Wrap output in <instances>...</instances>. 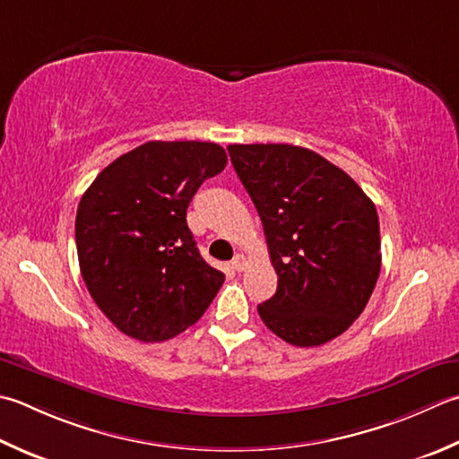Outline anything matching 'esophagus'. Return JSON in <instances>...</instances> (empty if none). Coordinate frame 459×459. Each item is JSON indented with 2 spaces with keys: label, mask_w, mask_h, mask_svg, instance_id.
<instances>
[{
  "label": "esophagus",
  "mask_w": 459,
  "mask_h": 459,
  "mask_svg": "<svg viewBox=\"0 0 459 459\" xmlns=\"http://www.w3.org/2000/svg\"><path fill=\"white\" fill-rule=\"evenodd\" d=\"M230 266H232V268H235V271H237V273H242V271H245V268H247V258H245V256H242V255H237L235 258H232V260H230Z\"/></svg>",
  "instance_id": "1"
}]
</instances>
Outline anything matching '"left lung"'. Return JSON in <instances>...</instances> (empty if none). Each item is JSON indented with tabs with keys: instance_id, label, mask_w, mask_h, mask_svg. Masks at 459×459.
<instances>
[{
	"instance_id": "left-lung-1",
	"label": "left lung",
	"mask_w": 459,
	"mask_h": 459,
	"mask_svg": "<svg viewBox=\"0 0 459 459\" xmlns=\"http://www.w3.org/2000/svg\"><path fill=\"white\" fill-rule=\"evenodd\" d=\"M227 149L263 221L278 274L276 294L258 304L260 318L292 346L330 342L360 316L378 281L374 203L310 149L284 143Z\"/></svg>"
}]
</instances>
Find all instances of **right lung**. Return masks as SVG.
Masks as SVG:
<instances>
[{
    "label": "right lung",
    "mask_w": 459,
    "mask_h": 459,
    "mask_svg": "<svg viewBox=\"0 0 459 459\" xmlns=\"http://www.w3.org/2000/svg\"><path fill=\"white\" fill-rule=\"evenodd\" d=\"M227 167L217 143L149 141L97 175L81 196V276L101 312L141 342L181 334L209 308L224 274L204 263L186 209Z\"/></svg>",
    "instance_id": "1"
}]
</instances>
